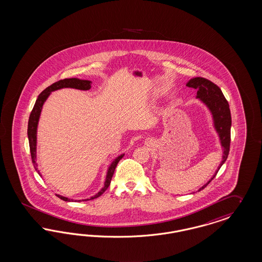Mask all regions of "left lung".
I'll return each instance as SVG.
<instances>
[{
    "label": "left lung",
    "mask_w": 262,
    "mask_h": 262,
    "mask_svg": "<svg viewBox=\"0 0 262 262\" xmlns=\"http://www.w3.org/2000/svg\"><path fill=\"white\" fill-rule=\"evenodd\" d=\"M187 86L198 90L196 98L200 99L202 102H204L212 113L213 120H214V126L216 128V133L219 134L222 147L224 149L223 161L219 165V168H217L219 170L221 166L226 162L229 153V148H230L231 115H230L229 104L225 98L223 92L220 89V87L206 78L194 77L187 83ZM217 170L216 174L211 178V180L208 181L207 184L201 187L199 191L203 190L208 184L214 179V177L217 173Z\"/></svg>",
    "instance_id": "obj_1"
}]
</instances>
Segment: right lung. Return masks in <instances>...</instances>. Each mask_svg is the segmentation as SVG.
Wrapping results in <instances>:
<instances>
[{
    "mask_svg": "<svg viewBox=\"0 0 262 262\" xmlns=\"http://www.w3.org/2000/svg\"><path fill=\"white\" fill-rule=\"evenodd\" d=\"M91 83L92 82L89 80H81L78 78H66L63 80H59V81L55 82L52 85H50L49 87H47L46 90L42 91L36 100V103L34 105V108L32 110L30 117H29V122H28V138H29V145H30V152H31V158H32V162L33 164L36 168V171L39 174V171L37 170L36 167V127H37V123H38V119H39V115L41 112V108L42 105L45 103L46 99L48 98V96L50 95L51 92L55 90H59L62 88H74V89H78V90H89L91 88ZM124 157V154L119 156L117 159H115L113 161V163L110 164L109 166L108 171L106 174V178H105V182H104V186L101 190H99V192L92 196L90 199H85V200H91V199H97L100 196L105 190H107V188L110 185V182L112 179V176L115 171V168L117 166L118 163L120 162V160ZM59 199H62L63 201H73V199H68L64 198L62 195L56 194ZM80 201V200H79Z\"/></svg>",
    "mask_w": 262,
    "mask_h": 262,
    "instance_id": "obj_1",
    "label": "right lung"
}]
</instances>
